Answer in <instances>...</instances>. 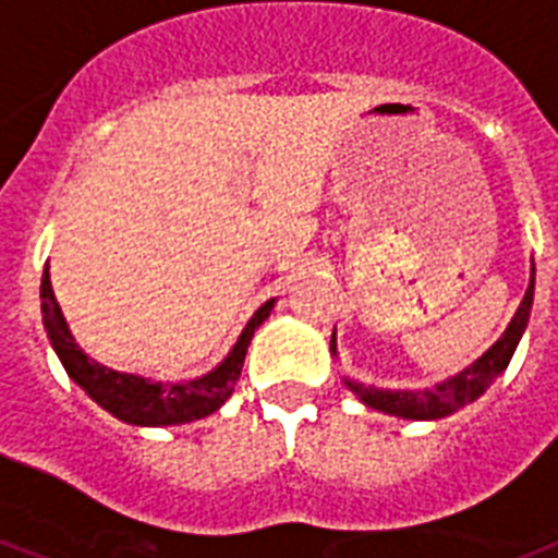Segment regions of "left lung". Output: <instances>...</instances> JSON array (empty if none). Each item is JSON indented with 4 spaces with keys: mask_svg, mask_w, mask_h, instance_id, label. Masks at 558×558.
Listing matches in <instances>:
<instances>
[{
    "mask_svg": "<svg viewBox=\"0 0 558 558\" xmlns=\"http://www.w3.org/2000/svg\"><path fill=\"white\" fill-rule=\"evenodd\" d=\"M533 280H536V266L531 260V283H527V292L522 298V303H519L517 315L510 317L508 329L502 331V337L482 357H476L471 366H465L460 374L448 377V380L437 383L434 388H414V391H409V388L366 386V383L349 380V377H343V383L363 405H368L374 411H383L388 416H400V420H442V416L453 414V411L465 409L474 400H480L488 391L490 383L508 368L519 340L525 335L527 320H531ZM329 349L331 357H337L335 331H331Z\"/></svg>",
    "mask_w": 558,
    "mask_h": 558,
    "instance_id": "1",
    "label": "left lung"
}]
</instances>
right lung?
I'll list each match as a JSON object with an SVG mask.
<instances>
[{"instance_id": "1", "label": "right lung", "mask_w": 558, "mask_h": 558, "mask_svg": "<svg viewBox=\"0 0 558 558\" xmlns=\"http://www.w3.org/2000/svg\"><path fill=\"white\" fill-rule=\"evenodd\" d=\"M271 308H275V298L266 301L250 317L235 345L229 349L227 357L213 372L192 377V380H156V377H144V374L119 372V368H110L93 360L76 343V337L64 320L62 306L56 301L53 287H50L48 264H45V275H41V323H45L50 345H53L56 357L62 360L68 377L93 402H98L107 414L128 425H142V428L184 425L192 420H204V416L221 409L235 391L243 357H246L255 329L271 315Z\"/></svg>"}]
</instances>
